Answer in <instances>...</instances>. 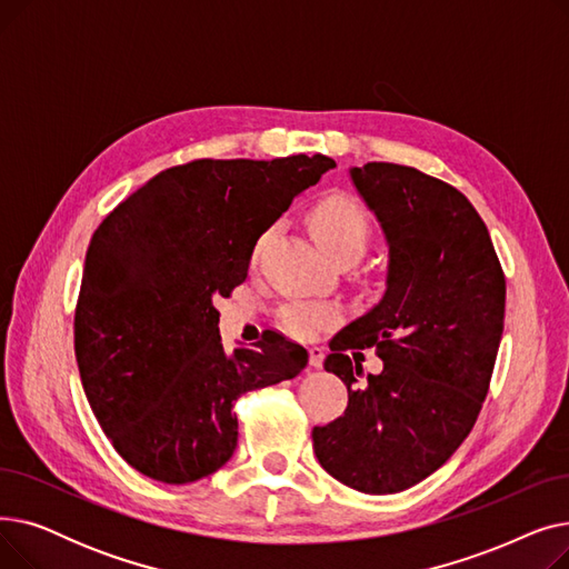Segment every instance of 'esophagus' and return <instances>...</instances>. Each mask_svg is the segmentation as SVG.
<instances>
[{"instance_id": "obj_1", "label": "esophagus", "mask_w": 569, "mask_h": 569, "mask_svg": "<svg viewBox=\"0 0 569 569\" xmlns=\"http://www.w3.org/2000/svg\"><path fill=\"white\" fill-rule=\"evenodd\" d=\"M322 362H325V352H322V348H318V346L309 348V365H311L313 369H322Z\"/></svg>"}]
</instances>
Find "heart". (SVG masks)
I'll return each instance as SVG.
<instances>
[{
	"instance_id": "b5f03b06",
	"label": "heart",
	"mask_w": 569,
	"mask_h": 569,
	"mask_svg": "<svg viewBox=\"0 0 569 569\" xmlns=\"http://www.w3.org/2000/svg\"><path fill=\"white\" fill-rule=\"evenodd\" d=\"M309 228L320 249L332 260L360 258L371 242V221L365 209L348 196H327L318 200L309 212ZM269 237H272V228L258 234L251 249L253 260L260 258ZM337 318L339 307L311 300L288 302L279 313L281 325L295 337H313Z\"/></svg>"
}]
</instances>
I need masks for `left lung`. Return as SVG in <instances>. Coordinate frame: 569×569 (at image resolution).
Instances as JSON below:
<instances>
[{"label": "left lung", "instance_id": "left-lung-1", "mask_svg": "<svg viewBox=\"0 0 569 569\" xmlns=\"http://www.w3.org/2000/svg\"><path fill=\"white\" fill-rule=\"evenodd\" d=\"M380 223V300L330 341L325 369L348 387L339 420L313 429L320 466L362 493L422 482L470 433L505 322V277L489 230L455 187L397 163L348 168ZM348 347H376L383 371L353 382Z\"/></svg>", "mask_w": 569, "mask_h": 569}]
</instances>
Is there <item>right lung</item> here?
Returning <instances> with one entry per match:
<instances>
[{
  "mask_svg": "<svg viewBox=\"0 0 569 569\" xmlns=\"http://www.w3.org/2000/svg\"><path fill=\"white\" fill-rule=\"evenodd\" d=\"M335 166L297 154L168 168L97 228L76 360L103 433L138 472L163 485L217 472L237 447V397L307 367L302 346L269 330L228 352L214 300L244 283L258 234Z\"/></svg>",
  "mask_w": 569,
  "mask_h": 569,
  "instance_id": "right-lung-1",
  "label": "right lung"
}]
</instances>
